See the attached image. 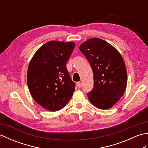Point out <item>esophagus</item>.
Masks as SVG:
<instances>
[{
  "instance_id": "1",
  "label": "esophagus",
  "mask_w": 148,
  "mask_h": 148,
  "mask_svg": "<svg viewBox=\"0 0 148 148\" xmlns=\"http://www.w3.org/2000/svg\"><path fill=\"white\" fill-rule=\"evenodd\" d=\"M77 84V87L78 88H81V86H82V83H81V82H77L76 83Z\"/></svg>"
}]
</instances>
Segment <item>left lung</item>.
<instances>
[{"mask_svg": "<svg viewBox=\"0 0 148 148\" xmlns=\"http://www.w3.org/2000/svg\"><path fill=\"white\" fill-rule=\"evenodd\" d=\"M92 67L94 84L88 98L100 109L111 108L126 89L127 74L121 55L105 40L93 38L79 46Z\"/></svg>", "mask_w": 148, "mask_h": 148, "instance_id": "obj_1", "label": "left lung"}]
</instances>
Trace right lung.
Segmentation results:
<instances>
[{"instance_id": "1", "label": "right lung", "mask_w": 148, "mask_h": 148, "mask_svg": "<svg viewBox=\"0 0 148 148\" xmlns=\"http://www.w3.org/2000/svg\"><path fill=\"white\" fill-rule=\"evenodd\" d=\"M74 42L49 41L34 55L27 71V84L34 100L51 111L62 109L73 95L76 84L66 64Z\"/></svg>"}]
</instances>
